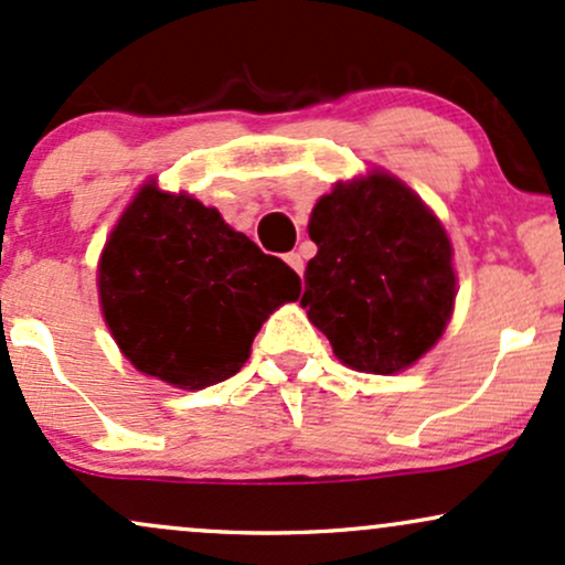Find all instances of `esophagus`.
<instances>
[{
  "label": "esophagus",
  "instance_id": "34e87169",
  "mask_svg": "<svg viewBox=\"0 0 565 565\" xmlns=\"http://www.w3.org/2000/svg\"><path fill=\"white\" fill-rule=\"evenodd\" d=\"M284 260H287V265H289L291 270H295V274H302L305 263H302V255H300V252H289V255L284 257Z\"/></svg>",
  "mask_w": 565,
  "mask_h": 565
}]
</instances>
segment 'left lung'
<instances>
[{"label": "left lung", "mask_w": 565, "mask_h": 565, "mask_svg": "<svg viewBox=\"0 0 565 565\" xmlns=\"http://www.w3.org/2000/svg\"><path fill=\"white\" fill-rule=\"evenodd\" d=\"M319 252L305 268L300 305L337 359L395 374L438 342L457 276L440 220L387 172L337 183L310 212Z\"/></svg>", "instance_id": "left-lung-1"}]
</instances>
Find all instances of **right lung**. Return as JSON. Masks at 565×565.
Wrapping results in <instances>:
<instances>
[{
    "label": "right lung",
    "instance_id": "right-lung-1",
    "mask_svg": "<svg viewBox=\"0 0 565 565\" xmlns=\"http://www.w3.org/2000/svg\"><path fill=\"white\" fill-rule=\"evenodd\" d=\"M103 319L138 372L183 391L233 377L300 276L217 210L146 183L97 263Z\"/></svg>",
    "mask_w": 565,
    "mask_h": 565
}]
</instances>
